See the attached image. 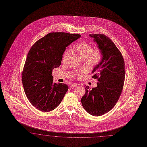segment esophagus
Instances as JSON below:
<instances>
[{"instance_id": "1", "label": "esophagus", "mask_w": 147, "mask_h": 147, "mask_svg": "<svg viewBox=\"0 0 147 147\" xmlns=\"http://www.w3.org/2000/svg\"><path fill=\"white\" fill-rule=\"evenodd\" d=\"M77 86V84H71V88H74L76 87Z\"/></svg>"}]
</instances>
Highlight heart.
<instances>
[{
    "label": "heart",
    "instance_id": "1",
    "mask_svg": "<svg viewBox=\"0 0 147 147\" xmlns=\"http://www.w3.org/2000/svg\"><path fill=\"white\" fill-rule=\"evenodd\" d=\"M71 51L76 53L83 59H86L92 65H95L99 63L102 58V52L99 48H95L92 49L91 44L87 42L82 41L76 44L71 49ZM70 55L69 50L66 51L63 57V62L65 63L68 59ZM86 70L81 69L76 72L75 76L80 78L82 74L86 73Z\"/></svg>",
    "mask_w": 147,
    "mask_h": 147
}]
</instances>
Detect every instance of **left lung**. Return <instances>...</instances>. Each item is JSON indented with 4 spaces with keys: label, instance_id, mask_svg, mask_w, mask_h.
I'll use <instances>...</instances> for the list:
<instances>
[{
    "label": "left lung",
    "instance_id": "left-lung-1",
    "mask_svg": "<svg viewBox=\"0 0 147 147\" xmlns=\"http://www.w3.org/2000/svg\"><path fill=\"white\" fill-rule=\"evenodd\" d=\"M100 50L102 58L92 71L97 86H86L81 98L85 110L92 115L100 116L112 110L123 89L125 67L123 57L115 43L104 34H90Z\"/></svg>",
    "mask_w": 147,
    "mask_h": 147
}]
</instances>
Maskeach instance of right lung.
I'll return each mask as SVG.
<instances>
[{"label":"right lung","mask_w":147,"mask_h":147,"mask_svg":"<svg viewBox=\"0 0 147 147\" xmlns=\"http://www.w3.org/2000/svg\"><path fill=\"white\" fill-rule=\"evenodd\" d=\"M81 35L50 32L32 47L22 73L24 91L32 105L42 112L57 107L68 90L66 84H54L52 71L59 67L66 48Z\"/></svg>","instance_id":"1"}]
</instances>
